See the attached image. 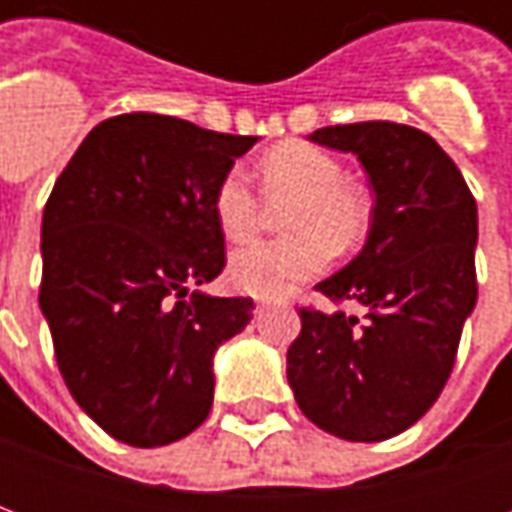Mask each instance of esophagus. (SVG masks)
<instances>
[{
  "instance_id": "obj_1",
  "label": "esophagus",
  "mask_w": 512,
  "mask_h": 512,
  "mask_svg": "<svg viewBox=\"0 0 512 512\" xmlns=\"http://www.w3.org/2000/svg\"><path fill=\"white\" fill-rule=\"evenodd\" d=\"M271 304H282V299H271V296H257L255 299V307L257 310H266Z\"/></svg>"
}]
</instances>
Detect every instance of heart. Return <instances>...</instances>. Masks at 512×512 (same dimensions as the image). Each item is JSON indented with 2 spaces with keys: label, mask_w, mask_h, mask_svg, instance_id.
Segmentation results:
<instances>
[{
  "label": "heart",
  "mask_w": 512,
  "mask_h": 512,
  "mask_svg": "<svg viewBox=\"0 0 512 512\" xmlns=\"http://www.w3.org/2000/svg\"><path fill=\"white\" fill-rule=\"evenodd\" d=\"M260 197L282 205L279 224L288 235L238 249L230 257L227 277L233 288L252 296H285L321 274L334 249L351 252L370 230V200L345 180L343 164L321 147L282 142L257 161ZM233 169L213 191V219L227 241L244 244L260 233L266 208Z\"/></svg>",
  "instance_id": "b5f03b06"
}]
</instances>
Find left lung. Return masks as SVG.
I'll return each instance as SVG.
<instances>
[{"instance_id": "8db88e82", "label": "left lung", "mask_w": 512, "mask_h": 512, "mask_svg": "<svg viewBox=\"0 0 512 512\" xmlns=\"http://www.w3.org/2000/svg\"><path fill=\"white\" fill-rule=\"evenodd\" d=\"M310 142L354 153L376 205L362 252L318 282L345 312L299 310L288 348L296 403L345 441H384L411 428L450 378L477 304V202L436 139L386 120L318 128Z\"/></svg>"}]
</instances>
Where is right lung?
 Listing matches in <instances>:
<instances>
[{
  "label": "right lung",
  "instance_id": "right-lung-1",
  "mask_svg": "<svg viewBox=\"0 0 512 512\" xmlns=\"http://www.w3.org/2000/svg\"><path fill=\"white\" fill-rule=\"evenodd\" d=\"M257 136L134 112L84 136L40 227V310L73 400L131 447L200 428L213 356L252 321V299L191 288L222 274L216 183Z\"/></svg>",
  "mask_w": 512,
  "mask_h": 512
}]
</instances>
